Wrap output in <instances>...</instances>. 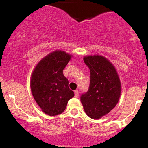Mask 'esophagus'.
Here are the masks:
<instances>
[{
  "label": "esophagus",
  "instance_id": "obj_1",
  "mask_svg": "<svg viewBox=\"0 0 148 148\" xmlns=\"http://www.w3.org/2000/svg\"><path fill=\"white\" fill-rule=\"evenodd\" d=\"M78 96H79V91L75 90V97H78Z\"/></svg>",
  "mask_w": 148,
  "mask_h": 148
}]
</instances>
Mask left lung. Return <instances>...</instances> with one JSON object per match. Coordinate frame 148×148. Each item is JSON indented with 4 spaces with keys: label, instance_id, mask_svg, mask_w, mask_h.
Masks as SVG:
<instances>
[{
    "label": "left lung",
    "instance_id": "8db88e82",
    "mask_svg": "<svg viewBox=\"0 0 148 148\" xmlns=\"http://www.w3.org/2000/svg\"><path fill=\"white\" fill-rule=\"evenodd\" d=\"M90 71V82L80 99L86 114L92 119H99L108 114L118 103L121 93L120 79L112 63L101 56L84 57Z\"/></svg>",
    "mask_w": 148,
    "mask_h": 148
}]
</instances>
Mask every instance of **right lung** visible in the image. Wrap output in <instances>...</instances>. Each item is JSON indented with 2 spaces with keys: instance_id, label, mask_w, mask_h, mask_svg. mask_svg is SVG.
<instances>
[{
  "instance_id": "1",
  "label": "right lung",
  "mask_w": 148,
  "mask_h": 148,
  "mask_svg": "<svg viewBox=\"0 0 148 148\" xmlns=\"http://www.w3.org/2000/svg\"><path fill=\"white\" fill-rule=\"evenodd\" d=\"M71 56L63 51H53L38 63L32 74V95L42 111L49 116L62 114L68 101L74 97L63 75Z\"/></svg>"
}]
</instances>
